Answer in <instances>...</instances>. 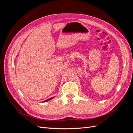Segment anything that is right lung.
<instances>
[{"label": "right lung", "mask_w": 133, "mask_h": 133, "mask_svg": "<svg viewBox=\"0 0 133 133\" xmlns=\"http://www.w3.org/2000/svg\"><path fill=\"white\" fill-rule=\"evenodd\" d=\"M54 98V97H53V98H49V99H47V100H45V101H44V102H48V101H49V100H51V99H53V98Z\"/></svg>", "instance_id": "right-lung-1"}]
</instances>
